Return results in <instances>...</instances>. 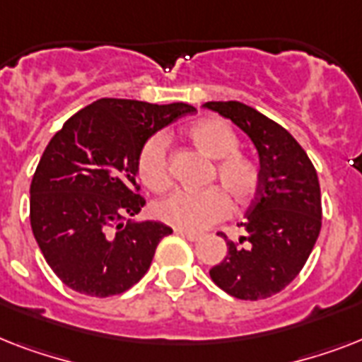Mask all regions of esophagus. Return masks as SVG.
Returning a JSON list of instances; mask_svg holds the SVG:
<instances>
[{"label": "esophagus", "mask_w": 362, "mask_h": 362, "mask_svg": "<svg viewBox=\"0 0 362 362\" xmlns=\"http://www.w3.org/2000/svg\"><path fill=\"white\" fill-rule=\"evenodd\" d=\"M176 233H178V235H182V237H186L187 240H192V242H197L199 238L203 237L201 233H195V231H182V229H176Z\"/></svg>", "instance_id": "1"}]
</instances>
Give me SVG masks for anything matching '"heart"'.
<instances>
[{
    "instance_id": "heart-1",
    "label": "heart",
    "mask_w": 362,
    "mask_h": 362,
    "mask_svg": "<svg viewBox=\"0 0 362 362\" xmlns=\"http://www.w3.org/2000/svg\"><path fill=\"white\" fill-rule=\"evenodd\" d=\"M192 142L210 159H216L210 182H218L233 199L244 204L252 201L259 189V167L238 152L240 141L231 125L221 118H206L193 124L187 131ZM139 178L152 192L163 193L170 186L165 135L150 136L136 159ZM223 191V192H224ZM220 187L203 192H176L156 206V214L165 223L182 231H203L229 212V201Z\"/></svg>"
}]
</instances>
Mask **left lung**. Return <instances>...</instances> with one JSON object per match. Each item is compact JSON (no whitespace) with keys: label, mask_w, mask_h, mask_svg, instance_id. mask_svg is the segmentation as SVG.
<instances>
[{"label":"left lung","mask_w":362,"mask_h":362,"mask_svg":"<svg viewBox=\"0 0 362 362\" xmlns=\"http://www.w3.org/2000/svg\"><path fill=\"white\" fill-rule=\"evenodd\" d=\"M240 127L259 153V189L240 221L237 242L210 269L216 286L242 300L272 297L308 261L321 231V192L314 165L280 124L240 101L203 105Z\"/></svg>","instance_id":"1"}]
</instances>
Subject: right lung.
<instances>
[{"label":"right lung","instance_id":"right-lung-1","mask_svg":"<svg viewBox=\"0 0 362 362\" xmlns=\"http://www.w3.org/2000/svg\"><path fill=\"white\" fill-rule=\"evenodd\" d=\"M195 112L192 105L135 99L93 101L50 139L30 187L31 231L54 274L90 297L127 291L150 269L161 221L141 212L136 159L144 142Z\"/></svg>","mask_w":362,"mask_h":362}]
</instances>
